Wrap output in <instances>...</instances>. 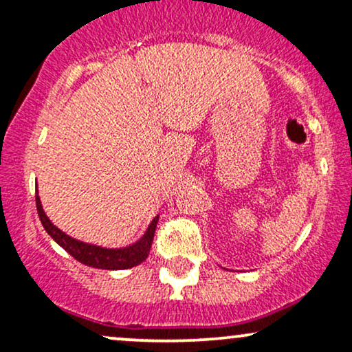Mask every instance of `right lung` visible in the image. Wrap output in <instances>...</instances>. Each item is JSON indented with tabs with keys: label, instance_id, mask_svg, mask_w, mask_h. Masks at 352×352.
I'll list each match as a JSON object with an SVG mask.
<instances>
[{
	"label": "right lung",
	"instance_id": "1",
	"mask_svg": "<svg viewBox=\"0 0 352 352\" xmlns=\"http://www.w3.org/2000/svg\"><path fill=\"white\" fill-rule=\"evenodd\" d=\"M36 208H38L39 220H41L44 230L60 248L66 250L71 256H74L82 265L100 270H127L142 263L145 258L148 256V252H151L153 233H155L157 221H159V215H157L151 221L148 228L145 230L142 238L137 240L135 243L124 246V248H104V246L76 240V238L69 236L63 230L56 227L43 210V204L39 200L38 193H36Z\"/></svg>",
	"mask_w": 352,
	"mask_h": 352
}]
</instances>
